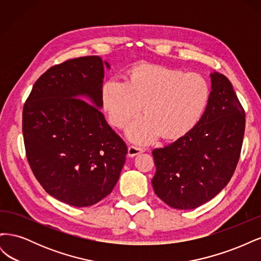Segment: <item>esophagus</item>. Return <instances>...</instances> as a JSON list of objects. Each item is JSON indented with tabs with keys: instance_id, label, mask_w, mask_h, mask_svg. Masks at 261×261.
Instances as JSON below:
<instances>
[{
	"instance_id": "obj_1",
	"label": "esophagus",
	"mask_w": 261,
	"mask_h": 261,
	"mask_svg": "<svg viewBox=\"0 0 261 261\" xmlns=\"http://www.w3.org/2000/svg\"><path fill=\"white\" fill-rule=\"evenodd\" d=\"M141 152H144V149L138 148V147H134V146L128 147V155H129L130 158H134V156L139 154V153H141Z\"/></svg>"
}]
</instances>
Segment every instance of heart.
<instances>
[{
    "label": "heart",
    "instance_id": "1",
    "mask_svg": "<svg viewBox=\"0 0 261 261\" xmlns=\"http://www.w3.org/2000/svg\"><path fill=\"white\" fill-rule=\"evenodd\" d=\"M210 86L199 74L160 66H140L129 81L111 78L102 87V108L109 122L122 128L140 110L146 112L126 129V137L139 145L161 135L174 139L198 124L210 100Z\"/></svg>",
    "mask_w": 261,
    "mask_h": 261
}]
</instances>
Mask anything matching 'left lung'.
Returning <instances> with one entry per match:
<instances>
[{
    "label": "left lung",
    "mask_w": 261,
    "mask_h": 261,
    "mask_svg": "<svg viewBox=\"0 0 261 261\" xmlns=\"http://www.w3.org/2000/svg\"><path fill=\"white\" fill-rule=\"evenodd\" d=\"M208 107L195 127L174 143L152 151L155 195L170 207L195 209L216 197L238 165L245 112L227 78L210 74Z\"/></svg>",
    "instance_id": "1"
}]
</instances>
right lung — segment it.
Instances as JSON below:
<instances>
[{
    "mask_svg": "<svg viewBox=\"0 0 261 261\" xmlns=\"http://www.w3.org/2000/svg\"><path fill=\"white\" fill-rule=\"evenodd\" d=\"M105 67L111 66L99 57L52 66L23 106L30 168L46 193L74 207L92 206L111 194L127 154L100 111Z\"/></svg>",
    "mask_w": 261,
    "mask_h": 261,
    "instance_id": "obj_1",
    "label": "right lung"
}]
</instances>
